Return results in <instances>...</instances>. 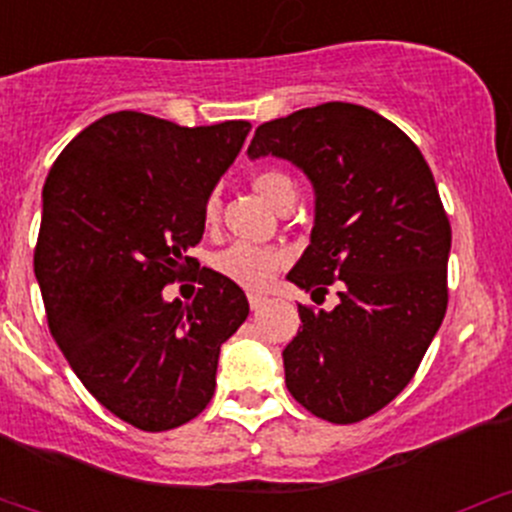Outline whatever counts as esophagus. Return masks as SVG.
Here are the masks:
<instances>
[{"label":"esophagus","instance_id":"34e87169","mask_svg":"<svg viewBox=\"0 0 512 512\" xmlns=\"http://www.w3.org/2000/svg\"><path fill=\"white\" fill-rule=\"evenodd\" d=\"M247 299H250V307L255 309V312H257V309H262V307H265V297H262V294H255V292H250V294H247Z\"/></svg>","mask_w":512,"mask_h":512}]
</instances>
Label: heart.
<instances>
[{"label":"heart","instance_id":"obj_1","mask_svg":"<svg viewBox=\"0 0 512 512\" xmlns=\"http://www.w3.org/2000/svg\"><path fill=\"white\" fill-rule=\"evenodd\" d=\"M250 185L252 190L275 210H280V205H285L287 200H297L294 180L277 168L257 170V173L252 175ZM220 208H223L220 195L210 193L203 203V223L208 227L218 223ZM285 262L287 255L282 250H277V247L230 245L227 250L215 255L213 265L220 275L227 277L230 282H235V285L247 289H262L282 270V267H285Z\"/></svg>","mask_w":512,"mask_h":512}]
</instances>
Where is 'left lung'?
I'll return each instance as SVG.
<instances>
[{"label":"left lung","mask_w":512,"mask_h":512,"mask_svg":"<svg viewBox=\"0 0 512 512\" xmlns=\"http://www.w3.org/2000/svg\"><path fill=\"white\" fill-rule=\"evenodd\" d=\"M247 153L312 180V242L287 280L339 289L332 312L299 304L282 352L289 394L324 421L369 418L414 379L446 317L451 223L431 168L399 126L342 101L262 123Z\"/></svg>","instance_id":"1"}]
</instances>
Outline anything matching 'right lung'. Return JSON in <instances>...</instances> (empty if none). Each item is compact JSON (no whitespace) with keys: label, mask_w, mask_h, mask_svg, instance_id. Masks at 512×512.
I'll use <instances>...</instances> for the list:
<instances>
[{"label":"right lung","mask_w":512,"mask_h":512,"mask_svg":"<svg viewBox=\"0 0 512 512\" xmlns=\"http://www.w3.org/2000/svg\"><path fill=\"white\" fill-rule=\"evenodd\" d=\"M250 128L108 113L44 183L34 272L49 332L98 404L141 431L178 428L210 404L220 347L250 314L235 282L208 267L194 276L188 255ZM185 276L204 285L194 302L165 303L162 287Z\"/></svg>","instance_id":"obj_1"}]
</instances>
